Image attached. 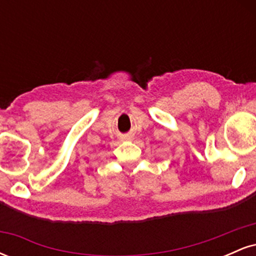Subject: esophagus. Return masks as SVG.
<instances>
[{"label": "esophagus", "instance_id": "obj_1", "mask_svg": "<svg viewBox=\"0 0 256 256\" xmlns=\"http://www.w3.org/2000/svg\"><path fill=\"white\" fill-rule=\"evenodd\" d=\"M124 140H131V137H124Z\"/></svg>", "mask_w": 256, "mask_h": 256}]
</instances>
